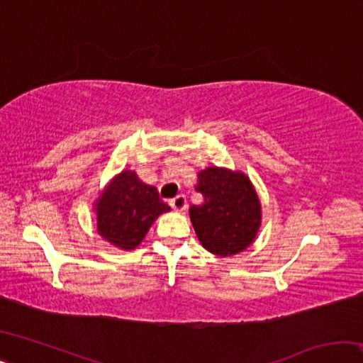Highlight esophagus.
<instances>
[{"label": "esophagus", "mask_w": 363, "mask_h": 363, "mask_svg": "<svg viewBox=\"0 0 363 363\" xmlns=\"http://www.w3.org/2000/svg\"><path fill=\"white\" fill-rule=\"evenodd\" d=\"M169 205H171V208H173L174 211H184L187 208V199H186V195H176L173 200L169 201Z\"/></svg>", "instance_id": "1"}]
</instances>
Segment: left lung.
<instances>
[{
  "instance_id": "obj_1",
  "label": "left lung",
  "mask_w": 363,
  "mask_h": 363,
  "mask_svg": "<svg viewBox=\"0 0 363 363\" xmlns=\"http://www.w3.org/2000/svg\"><path fill=\"white\" fill-rule=\"evenodd\" d=\"M195 190L203 203L190 206L189 214L203 248L218 256L247 250L261 225V203L248 176L211 167L200 171Z\"/></svg>"
}]
</instances>
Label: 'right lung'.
Wrapping results in <instances>:
<instances>
[{
	"instance_id": "1",
	"label": "right lung",
	"mask_w": 363,
	"mask_h": 363,
	"mask_svg": "<svg viewBox=\"0 0 363 363\" xmlns=\"http://www.w3.org/2000/svg\"><path fill=\"white\" fill-rule=\"evenodd\" d=\"M169 210L157 187L144 184L134 171H123L96 200L97 232L120 250H134L160 214Z\"/></svg>"
}]
</instances>
